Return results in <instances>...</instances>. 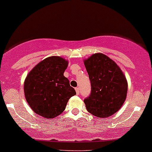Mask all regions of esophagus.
<instances>
[{
    "label": "esophagus",
    "instance_id": "1",
    "mask_svg": "<svg viewBox=\"0 0 152 152\" xmlns=\"http://www.w3.org/2000/svg\"><path fill=\"white\" fill-rule=\"evenodd\" d=\"M75 91H76V93L78 95L79 93H80V89H79V87H76L75 88Z\"/></svg>",
    "mask_w": 152,
    "mask_h": 152
}]
</instances>
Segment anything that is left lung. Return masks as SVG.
<instances>
[{
  "mask_svg": "<svg viewBox=\"0 0 152 152\" xmlns=\"http://www.w3.org/2000/svg\"><path fill=\"white\" fill-rule=\"evenodd\" d=\"M84 65L91 83V93L83 100L87 111L98 118L111 116L126 100V77L115 62L102 53L93 54Z\"/></svg>",
  "mask_w": 152,
  "mask_h": 152,
  "instance_id": "8db88e82",
  "label": "left lung"
}]
</instances>
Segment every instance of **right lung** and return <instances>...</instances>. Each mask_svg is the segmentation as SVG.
<instances>
[{"mask_svg": "<svg viewBox=\"0 0 152 152\" xmlns=\"http://www.w3.org/2000/svg\"><path fill=\"white\" fill-rule=\"evenodd\" d=\"M69 62L50 56L39 62L27 75L24 93L31 108L45 118H53L63 112L69 99L76 94L64 72Z\"/></svg>", "mask_w": 152, "mask_h": 152, "instance_id": "add662e5", "label": "right lung"}]
</instances>
